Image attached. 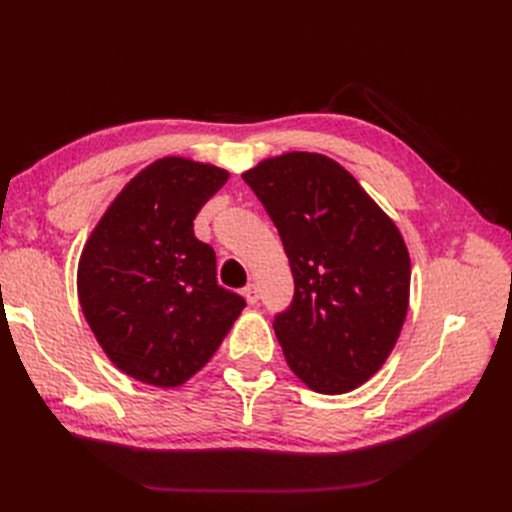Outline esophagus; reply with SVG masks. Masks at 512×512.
Listing matches in <instances>:
<instances>
[{
  "label": "esophagus",
  "instance_id": "1",
  "mask_svg": "<svg viewBox=\"0 0 512 512\" xmlns=\"http://www.w3.org/2000/svg\"><path fill=\"white\" fill-rule=\"evenodd\" d=\"M243 297H245V301H247V303H250V305L258 303V299H260V292H258V286H256V284H250V286H245V288H243Z\"/></svg>",
  "mask_w": 512,
  "mask_h": 512
}]
</instances>
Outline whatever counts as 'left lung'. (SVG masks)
Segmentation results:
<instances>
[{
	"label": "left lung",
	"instance_id": "left-lung-1",
	"mask_svg": "<svg viewBox=\"0 0 512 512\" xmlns=\"http://www.w3.org/2000/svg\"><path fill=\"white\" fill-rule=\"evenodd\" d=\"M280 232L294 297L273 329L309 389L342 395L389 359L410 301V256L395 222L344 166L290 151L241 175Z\"/></svg>",
	"mask_w": 512,
	"mask_h": 512
}]
</instances>
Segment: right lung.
<instances>
[{"label": "right lung", "mask_w": 512, "mask_h": 512, "mask_svg": "<svg viewBox=\"0 0 512 512\" xmlns=\"http://www.w3.org/2000/svg\"><path fill=\"white\" fill-rule=\"evenodd\" d=\"M228 170L168 156L143 168L91 232L76 273L85 320L117 369L175 389L209 363L245 307L215 280L194 218Z\"/></svg>", "instance_id": "right-lung-1"}]
</instances>
